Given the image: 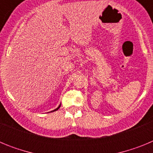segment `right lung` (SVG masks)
Listing matches in <instances>:
<instances>
[{
  "label": "right lung",
  "mask_w": 153,
  "mask_h": 153,
  "mask_svg": "<svg viewBox=\"0 0 153 153\" xmlns=\"http://www.w3.org/2000/svg\"><path fill=\"white\" fill-rule=\"evenodd\" d=\"M60 106H58V107L57 108H56V109H54V110H53V111H56V110H57V109H59V108H60Z\"/></svg>",
  "instance_id": "1"
}]
</instances>
